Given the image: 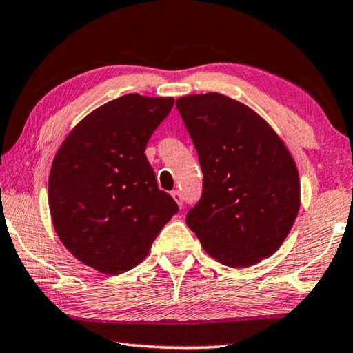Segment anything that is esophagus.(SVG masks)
<instances>
[{"label": "esophagus", "mask_w": 353, "mask_h": 353, "mask_svg": "<svg viewBox=\"0 0 353 353\" xmlns=\"http://www.w3.org/2000/svg\"><path fill=\"white\" fill-rule=\"evenodd\" d=\"M172 196H173V200L176 201V205L180 206V208H183V195H181L180 190H173Z\"/></svg>", "instance_id": "34e87169"}]
</instances>
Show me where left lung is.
I'll return each mask as SVG.
<instances>
[{
    "instance_id": "1",
    "label": "left lung",
    "mask_w": 353,
    "mask_h": 353,
    "mask_svg": "<svg viewBox=\"0 0 353 353\" xmlns=\"http://www.w3.org/2000/svg\"><path fill=\"white\" fill-rule=\"evenodd\" d=\"M199 153L203 194L186 223L215 261L246 268L273 256L301 206L298 167L270 123L220 92L176 99Z\"/></svg>"
}]
</instances>
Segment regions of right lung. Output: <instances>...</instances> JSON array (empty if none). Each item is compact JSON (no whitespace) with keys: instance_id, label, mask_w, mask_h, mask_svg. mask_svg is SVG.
<instances>
[{"instance_id":"obj_1","label":"right lung","mask_w":353,"mask_h":353,"mask_svg":"<svg viewBox=\"0 0 353 353\" xmlns=\"http://www.w3.org/2000/svg\"><path fill=\"white\" fill-rule=\"evenodd\" d=\"M173 102L125 94L103 103L71 130L52 161L54 230L77 261L101 273L121 274L144 261L178 212L144 153Z\"/></svg>"}]
</instances>
